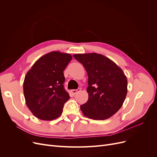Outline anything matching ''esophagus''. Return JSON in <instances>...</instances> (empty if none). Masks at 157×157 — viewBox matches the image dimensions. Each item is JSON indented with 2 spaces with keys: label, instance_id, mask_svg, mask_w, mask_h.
I'll list each match as a JSON object with an SVG mask.
<instances>
[{
  "label": "esophagus",
  "instance_id": "1",
  "mask_svg": "<svg viewBox=\"0 0 157 157\" xmlns=\"http://www.w3.org/2000/svg\"><path fill=\"white\" fill-rule=\"evenodd\" d=\"M80 90V88H78L77 90H71V94L75 95V94H77L78 92H79Z\"/></svg>",
  "mask_w": 157,
  "mask_h": 157
}]
</instances>
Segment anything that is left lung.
Segmentation results:
<instances>
[{
	"instance_id": "obj_1",
	"label": "left lung",
	"mask_w": 157,
	"mask_h": 157,
	"mask_svg": "<svg viewBox=\"0 0 157 157\" xmlns=\"http://www.w3.org/2000/svg\"><path fill=\"white\" fill-rule=\"evenodd\" d=\"M88 77V99L80 105L84 115L94 120L110 118L122 106L127 94V78L122 70L101 54H75Z\"/></svg>"
}]
</instances>
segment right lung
<instances>
[{
  "instance_id": "1",
  "label": "right lung",
  "mask_w": 157,
  "mask_h": 157,
  "mask_svg": "<svg viewBox=\"0 0 157 157\" xmlns=\"http://www.w3.org/2000/svg\"><path fill=\"white\" fill-rule=\"evenodd\" d=\"M71 59L69 54L51 52L38 59L26 74V105L36 118L52 121L62 113L64 103L70 98L64 88L63 71Z\"/></svg>"
}]
</instances>
